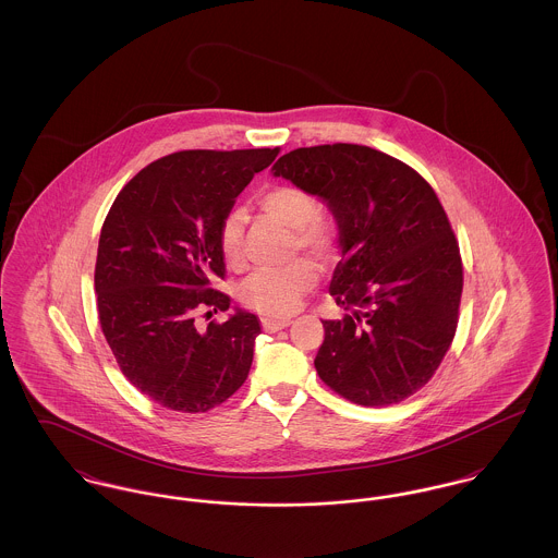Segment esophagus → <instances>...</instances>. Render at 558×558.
Instances as JSON below:
<instances>
[{
    "instance_id": "esophagus-1",
    "label": "esophagus",
    "mask_w": 558,
    "mask_h": 558,
    "mask_svg": "<svg viewBox=\"0 0 558 558\" xmlns=\"http://www.w3.org/2000/svg\"><path fill=\"white\" fill-rule=\"evenodd\" d=\"M262 326H264L266 332H276V330H282V328L291 326V319L264 318L262 319Z\"/></svg>"
}]
</instances>
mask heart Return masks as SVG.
<instances>
[{"mask_svg":"<svg viewBox=\"0 0 558 558\" xmlns=\"http://www.w3.org/2000/svg\"><path fill=\"white\" fill-rule=\"evenodd\" d=\"M259 209L267 217L284 223L294 230V251H303L318 259L319 264H332L341 255V232L339 226L318 215L316 196L301 186L282 184L266 190L257 198ZM244 223L239 213L223 217L219 226V251L226 264L242 266ZM318 269L310 259H294L289 266L267 267L251 274L242 284V303L267 318H284L294 312L301 296L314 289Z\"/></svg>","mask_w":558,"mask_h":558,"instance_id":"1","label":"heart"}]
</instances>
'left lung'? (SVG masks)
Masks as SVG:
<instances>
[{"mask_svg": "<svg viewBox=\"0 0 558 558\" xmlns=\"http://www.w3.org/2000/svg\"><path fill=\"white\" fill-rule=\"evenodd\" d=\"M271 171L324 198L341 232L330 294L351 314L322 322L319 378L368 408L414 396L450 349L464 284L435 190L410 165L360 144L296 148Z\"/></svg>", "mask_w": 558, "mask_h": 558, "instance_id": "1", "label": "left lung"}]
</instances>
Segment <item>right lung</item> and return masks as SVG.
I'll use <instances>...</instances> for the list:
<instances>
[{
  "label": "right lung",
  "instance_id": "obj_1",
  "mask_svg": "<svg viewBox=\"0 0 558 558\" xmlns=\"http://www.w3.org/2000/svg\"><path fill=\"white\" fill-rule=\"evenodd\" d=\"M280 148L182 150L144 167L117 194L94 287L108 347L133 387L167 410L201 414L232 398L253 364L262 324L230 307L219 226Z\"/></svg>",
  "mask_w": 558,
  "mask_h": 558
}]
</instances>
